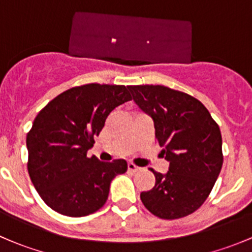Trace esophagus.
<instances>
[{"mask_svg":"<svg viewBox=\"0 0 252 252\" xmlns=\"http://www.w3.org/2000/svg\"><path fill=\"white\" fill-rule=\"evenodd\" d=\"M128 169H129V171H131V172H138L139 169H140V167L135 166L134 163H128Z\"/></svg>","mask_w":252,"mask_h":252,"instance_id":"obj_1","label":"esophagus"}]
</instances>
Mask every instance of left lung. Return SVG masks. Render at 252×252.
Wrapping results in <instances>:
<instances>
[{"mask_svg": "<svg viewBox=\"0 0 252 252\" xmlns=\"http://www.w3.org/2000/svg\"><path fill=\"white\" fill-rule=\"evenodd\" d=\"M133 100L155 124L157 144L169 162L166 174L140 199L162 220H177L205 202L223 164L222 135L207 108L192 96L163 85L128 86Z\"/></svg>", "mask_w": 252, "mask_h": 252, "instance_id": "8db88e82", "label": "left lung"}]
</instances>
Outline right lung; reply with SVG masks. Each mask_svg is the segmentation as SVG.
<instances>
[{
  "instance_id": "add662e5",
  "label": "right lung",
  "mask_w": 252,
  "mask_h": 252,
  "mask_svg": "<svg viewBox=\"0 0 252 252\" xmlns=\"http://www.w3.org/2000/svg\"><path fill=\"white\" fill-rule=\"evenodd\" d=\"M130 100L124 85L94 83L68 89L39 112L27 135L28 172L48 207L84 217L106 204L112 179L128 164L86 154L108 114Z\"/></svg>"
}]
</instances>
